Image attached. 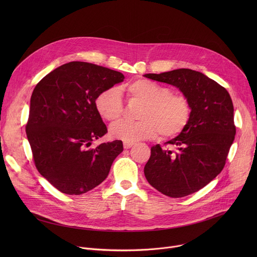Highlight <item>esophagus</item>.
Listing matches in <instances>:
<instances>
[{
  "instance_id": "34e87169",
  "label": "esophagus",
  "mask_w": 257,
  "mask_h": 257,
  "mask_svg": "<svg viewBox=\"0 0 257 257\" xmlns=\"http://www.w3.org/2000/svg\"><path fill=\"white\" fill-rule=\"evenodd\" d=\"M133 145H134V143H133V142H124V143H123V146H124V149H125V150H128V149L132 148Z\"/></svg>"
}]
</instances>
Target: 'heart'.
I'll return each instance as SVG.
<instances>
[{
    "mask_svg": "<svg viewBox=\"0 0 257 257\" xmlns=\"http://www.w3.org/2000/svg\"><path fill=\"white\" fill-rule=\"evenodd\" d=\"M130 99L141 102L138 122L120 121L109 127V134L115 139L135 142L150 139L160 132L163 137H174L187 126L191 117L188 98L156 82L138 79L125 86ZM99 115L106 121H117L123 114L120 91L111 87L102 91L95 100Z\"/></svg>",
    "mask_w": 257,
    "mask_h": 257,
    "instance_id": "heart-1",
    "label": "heart"
}]
</instances>
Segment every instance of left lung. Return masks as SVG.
<instances>
[{
	"label": "left lung",
	"instance_id": "8db88e82",
	"mask_svg": "<svg viewBox=\"0 0 257 257\" xmlns=\"http://www.w3.org/2000/svg\"><path fill=\"white\" fill-rule=\"evenodd\" d=\"M143 76L177 87L190 102L187 126L167 142L174 151L153 146L144 167L146 180L158 191L175 198L187 196L206 186L224 169L236 134L232 98L226 88L191 69Z\"/></svg>",
	"mask_w": 257,
	"mask_h": 257
}]
</instances>
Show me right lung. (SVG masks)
Returning a JSON list of instances; mask_svg holds the SVG:
<instances>
[{
  "label": "right lung",
  "mask_w": 257,
  "mask_h": 257,
  "mask_svg": "<svg viewBox=\"0 0 257 257\" xmlns=\"http://www.w3.org/2000/svg\"><path fill=\"white\" fill-rule=\"evenodd\" d=\"M124 78L102 66L70 62L33 89L27 139L36 169L59 191L80 195L98 186L123 152L121 140L88 148L107 132L95 105L97 96Z\"/></svg>",
  "instance_id": "right-lung-1"
}]
</instances>
